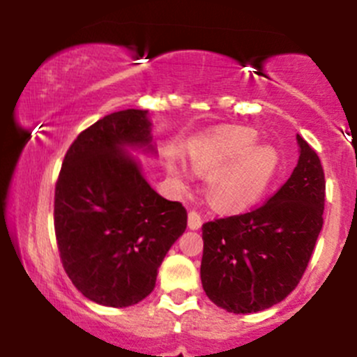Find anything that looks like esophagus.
Listing matches in <instances>:
<instances>
[{"mask_svg":"<svg viewBox=\"0 0 357 357\" xmlns=\"http://www.w3.org/2000/svg\"><path fill=\"white\" fill-rule=\"evenodd\" d=\"M203 225V220L202 216H199V213L196 211H190L188 213V227L191 228V230H199Z\"/></svg>","mask_w":357,"mask_h":357,"instance_id":"obj_1","label":"esophagus"}]
</instances>
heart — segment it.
Masks as SVG:
<instances>
[{
  "mask_svg": "<svg viewBox=\"0 0 357 357\" xmlns=\"http://www.w3.org/2000/svg\"><path fill=\"white\" fill-rule=\"evenodd\" d=\"M255 130L243 126H221L192 141L191 165L210 174V198L227 211H241L265 195L278 169V153L268 144H255ZM186 183L188 174L174 169Z\"/></svg>",
  "mask_w": 357,
  "mask_h": 357,
  "instance_id": "1",
  "label": "heart"
}]
</instances>
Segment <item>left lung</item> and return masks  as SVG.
<instances>
[{"label":"left lung","instance_id":"obj_1","mask_svg":"<svg viewBox=\"0 0 357 357\" xmlns=\"http://www.w3.org/2000/svg\"><path fill=\"white\" fill-rule=\"evenodd\" d=\"M294 173L267 203L203 225L202 284L233 314L270 309L296 289L322 230L326 179L321 159L297 134Z\"/></svg>","mask_w":357,"mask_h":357}]
</instances>
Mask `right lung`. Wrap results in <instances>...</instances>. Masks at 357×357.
Masks as SVG:
<instances>
[{"instance_id":"right-lung-1","label":"right lung","mask_w":357,"mask_h":357,"mask_svg":"<svg viewBox=\"0 0 357 357\" xmlns=\"http://www.w3.org/2000/svg\"><path fill=\"white\" fill-rule=\"evenodd\" d=\"M147 110L109 114L79 134L55 188V235L65 272L89 301L129 307L186 230L181 203L158 195L130 151L155 155Z\"/></svg>"}]
</instances>
